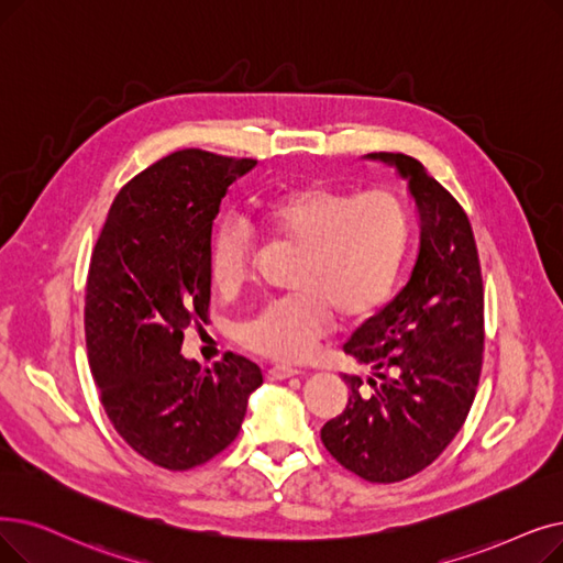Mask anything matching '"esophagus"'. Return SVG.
<instances>
[{
	"label": "esophagus",
	"instance_id": "obj_1",
	"mask_svg": "<svg viewBox=\"0 0 563 563\" xmlns=\"http://www.w3.org/2000/svg\"><path fill=\"white\" fill-rule=\"evenodd\" d=\"M295 375H299V371L291 368V365H272V368L266 371V379H272V382L289 379V377H295Z\"/></svg>",
	"mask_w": 563,
	"mask_h": 563
}]
</instances>
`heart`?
<instances>
[{
	"instance_id": "heart-1",
	"label": "heart",
	"mask_w": 563,
	"mask_h": 563,
	"mask_svg": "<svg viewBox=\"0 0 563 563\" xmlns=\"http://www.w3.org/2000/svg\"><path fill=\"white\" fill-rule=\"evenodd\" d=\"M262 221L301 249L291 295L268 299L236 324V340L272 361H303L327 333L331 312L356 322L394 291L409 239V218L390 192L354 195L306 184L262 202ZM255 236L239 216L216 228L209 276L225 297L249 283Z\"/></svg>"
}]
</instances>
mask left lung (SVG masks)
<instances>
[{
    "instance_id": "obj_1",
    "label": "left lung",
    "mask_w": 563,
    "mask_h": 563,
    "mask_svg": "<svg viewBox=\"0 0 563 563\" xmlns=\"http://www.w3.org/2000/svg\"><path fill=\"white\" fill-rule=\"evenodd\" d=\"M394 167L419 216V255L407 285L342 345L368 365L342 375L352 396L322 428L327 451L371 483H398L426 470L460 432L483 363V278L467 213L411 156H363Z\"/></svg>"
}]
</instances>
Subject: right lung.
Returning a JSON list of instances; mask_svg holds the SVG:
<instances>
[{
	"label": "right lung",
	"mask_w": 563,
	"mask_h": 563,
	"mask_svg": "<svg viewBox=\"0 0 563 563\" xmlns=\"http://www.w3.org/2000/svg\"><path fill=\"white\" fill-rule=\"evenodd\" d=\"M255 165L202 150L161 158L119 190L89 262L85 335L101 402L135 453L173 472L228 449L262 386L232 352L207 371L181 354L184 331L207 322L213 218Z\"/></svg>",
	"instance_id": "add662e5"
}]
</instances>
